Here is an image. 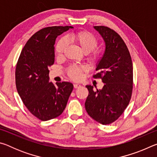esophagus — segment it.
Wrapping results in <instances>:
<instances>
[{
	"label": "esophagus",
	"instance_id": "esophagus-1",
	"mask_svg": "<svg viewBox=\"0 0 157 157\" xmlns=\"http://www.w3.org/2000/svg\"><path fill=\"white\" fill-rule=\"evenodd\" d=\"M73 86H74V88H75V89H78V88H79V86H80V85L78 84H74Z\"/></svg>",
	"mask_w": 157,
	"mask_h": 157
}]
</instances>
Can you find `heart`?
<instances>
[{"mask_svg": "<svg viewBox=\"0 0 157 157\" xmlns=\"http://www.w3.org/2000/svg\"><path fill=\"white\" fill-rule=\"evenodd\" d=\"M68 41H73L78 44L83 52L89 55V59L91 62L98 60L100 56L99 50H94L97 47L98 41L94 34L87 31H82L79 33H72L65 38L59 39L55 46V53L57 57L62 56L67 46ZM85 71L83 66L73 64L68 68V75L69 78L74 80H79L82 77V73Z\"/></svg>", "mask_w": 157, "mask_h": 157, "instance_id": "obj_1", "label": "heart"}]
</instances>
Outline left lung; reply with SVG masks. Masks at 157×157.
<instances>
[{
	"instance_id": "8db88e82",
	"label": "left lung",
	"mask_w": 157,
	"mask_h": 157,
	"mask_svg": "<svg viewBox=\"0 0 157 157\" xmlns=\"http://www.w3.org/2000/svg\"><path fill=\"white\" fill-rule=\"evenodd\" d=\"M105 44L102 57L96 63L94 78L104 83L102 89L86 85L89 95L85 109L95 121L108 124L117 120L128 105L133 88V65L128 48L118 33L105 26H94Z\"/></svg>"
}]
</instances>
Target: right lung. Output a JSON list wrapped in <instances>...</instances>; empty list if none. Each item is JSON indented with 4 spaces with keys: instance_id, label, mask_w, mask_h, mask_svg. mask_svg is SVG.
<instances>
[{
    "instance_id": "right-lung-1",
    "label": "right lung",
    "mask_w": 157,
    "mask_h": 157,
    "mask_svg": "<svg viewBox=\"0 0 157 157\" xmlns=\"http://www.w3.org/2000/svg\"><path fill=\"white\" fill-rule=\"evenodd\" d=\"M71 26L41 29L25 45L16 67L18 94L29 111L41 121L58 117L65 109L73 85L68 82H50L48 67L55 62L57 36Z\"/></svg>"
}]
</instances>
